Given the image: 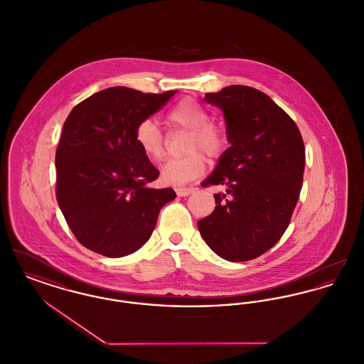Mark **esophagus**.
I'll return each instance as SVG.
<instances>
[{"label":"esophagus","instance_id":"obj_1","mask_svg":"<svg viewBox=\"0 0 364 364\" xmlns=\"http://www.w3.org/2000/svg\"><path fill=\"white\" fill-rule=\"evenodd\" d=\"M193 188L191 187H180V188H176V193L178 195V196H188L190 193H193Z\"/></svg>","mask_w":364,"mask_h":364}]
</instances>
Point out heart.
Here are the masks:
<instances>
[{"label": "heart", "instance_id": "heart-1", "mask_svg": "<svg viewBox=\"0 0 364 364\" xmlns=\"http://www.w3.org/2000/svg\"><path fill=\"white\" fill-rule=\"evenodd\" d=\"M166 119L171 128L190 132L187 143V152L190 154L183 158L169 159L161 168L164 183L183 186L203 174L206 161L203 151L212 159L223 155L227 147V136L220 127L210 124V114L193 99H184L177 103L169 111ZM134 140L147 158L155 162L164 159V137L151 119H144L136 127Z\"/></svg>", "mask_w": 364, "mask_h": 364}]
</instances>
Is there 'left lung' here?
<instances>
[{"mask_svg": "<svg viewBox=\"0 0 364 364\" xmlns=\"http://www.w3.org/2000/svg\"><path fill=\"white\" fill-rule=\"evenodd\" d=\"M221 108L231 147L202 183L224 186L213 213L198 230L217 256L249 261L268 252L287 230L302 187L305 147L296 122L261 90L230 85L206 93ZM230 196L227 198L226 195Z\"/></svg>", "mask_w": 364, "mask_h": 364, "instance_id": "1", "label": "left lung"}]
</instances>
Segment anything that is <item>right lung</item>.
Instances as JSON below:
<instances>
[{
	"label": "right lung",
	"mask_w": 364,
	"mask_h": 364,
	"mask_svg": "<svg viewBox=\"0 0 364 364\" xmlns=\"http://www.w3.org/2000/svg\"><path fill=\"white\" fill-rule=\"evenodd\" d=\"M176 92L114 86L68 114L55 159L56 199L70 230L89 250L106 257L139 250L164 205L176 198L171 188L150 187L159 171L134 140L136 127Z\"/></svg>",
	"instance_id": "right-lung-1"
}]
</instances>
